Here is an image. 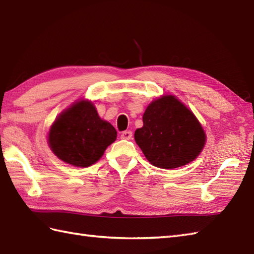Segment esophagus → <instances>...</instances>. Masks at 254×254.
<instances>
[{
	"label": "esophagus",
	"mask_w": 254,
	"mask_h": 254,
	"mask_svg": "<svg viewBox=\"0 0 254 254\" xmlns=\"http://www.w3.org/2000/svg\"><path fill=\"white\" fill-rule=\"evenodd\" d=\"M131 137H132L131 131H123L121 133V138H123V139H131Z\"/></svg>",
	"instance_id": "obj_1"
}]
</instances>
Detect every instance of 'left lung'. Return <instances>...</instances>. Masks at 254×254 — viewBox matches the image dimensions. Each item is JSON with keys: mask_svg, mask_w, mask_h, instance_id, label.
<instances>
[{"mask_svg": "<svg viewBox=\"0 0 254 254\" xmlns=\"http://www.w3.org/2000/svg\"><path fill=\"white\" fill-rule=\"evenodd\" d=\"M150 164L174 169L195 159L204 147L205 133L197 119L175 96L154 100L134 134Z\"/></svg>", "mask_w": 254, "mask_h": 254, "instance_id": "1", "label": "left lung"}]
</instances>
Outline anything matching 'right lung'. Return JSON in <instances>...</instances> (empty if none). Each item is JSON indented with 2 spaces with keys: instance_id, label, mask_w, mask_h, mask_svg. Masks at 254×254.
Instances as JSON below:
<instances>
[{
  "instance_id": "obj_1",
  "label": "right lung",
  "mask_w": 254,
  "mask_h": 254,
  "mask_svg": "<svg viewBox=\"0 0 254 254\" xmlns=\"http://www.w3.org/2000/svg\"><path fill=\"white\" fill-rule=\"evenodd\" d=\"M116 138V128L101 120L91 102L83 100L53 122L48 141L61 160L84 168L95 164Z\"/></svg>"
}]
</instances>
